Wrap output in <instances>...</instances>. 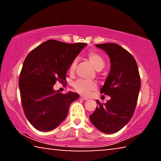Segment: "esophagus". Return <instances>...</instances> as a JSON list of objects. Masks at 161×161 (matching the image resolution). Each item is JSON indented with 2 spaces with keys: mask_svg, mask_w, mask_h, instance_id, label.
<instances>
[{
  "mask_svg": "<svg viewBox=\"0 0 161 161\" xmlns=\"http://www.w3.org/2000/svg\"><path fill=\"white\" fill-rule=\"evenodd\" d=\"M80 98H81V99L84 100H88V98L85 97V96H80Z\"/></svg>",
  "mask_w": 161,
  "mask_h": 161,
  "instance_id": "1",
  "label": "esophagus"
}]
</instances>
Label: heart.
<instances>
[{"label": "heart", "mask_w": 161, "mask_h": 161, "mask_svg": "<svg viewBox=\"0 0 161 161\" xmlns=\"http://www.w3.org/2000/svg\"><path fill=\"white\" fill-rule=\"evenodd\" d=\"M87 58L90 60V63L92 64L95 69L97 71H100L104 68L105 61L103 57L97 53L90 52L87 54ZM76 60H74L69 66V71L70 72H73L76 68ZM74 88L79 93L84 95H88L90 94L92 91L95 90L97 88V85L94 81H89L82 80H79L76 81L73 85Z\"/></svg>", "instance_id": "b5f03b06"}]
</instances>
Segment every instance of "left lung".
<instances>
[{"instance_id": "obj_1", "label": "left lung", "mask_w": 161, "mask_h": 161, "mask_svg": "<svg viewBox=\"0 0 161 161\" xmlns=\"http://www.w3.org/2000/svg\"><path fill=\"white\" fill-rule=\"evenodd\" d=\"M110 58L111 69L100 92L111 100L98 106L90 116V121L105 134L119 131L130 121L135 110L141 87L137 64L132 55L115 43L96 44Z\"/></svg>"}]
</instances>
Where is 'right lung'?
<instances>
[{
  "mask_svg": "<svg viewBox=\"0 0 161 161\" xmlns=\"http://www.w3.org/2000/svg\"><path fill=\"white\" fill-rule=\"evenodd\" d=\"M86 45L49 40L26 57L19 87L25 116L37 130L48 131L56 128L66 118L71 103L78 99L77 93L62 94L53 90V85L57 81H66L71 63Z\"/></svg>",
  "mask_w": 161,
  "mask_h": 161,
  "instance_id": "1",
  "label": "right lung"
}]
</instances>
